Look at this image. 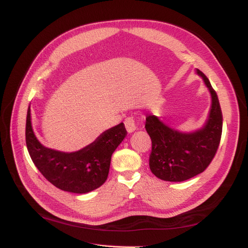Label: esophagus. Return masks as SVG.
Segmentation results:
<instances>
[{
    "mask_svg": "<svg viewBox=\"0 0 248 248\" xmlns=\"http://www.w3.org/2000/svg\"><path fill=\"white\" fill-rule=\"evenodd\" d=\"M125 128L128 133H132L134 130L137 129V126H136V122H134V120L132 117H128L125 119Z\"/></svg>",
    "mask_w": 248,
    "mask_h": 248,
    "instance_id": "obj_1",
    "label": "esophagus"
}]
</instances>
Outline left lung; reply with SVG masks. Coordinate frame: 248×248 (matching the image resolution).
Returning a JSON list of instances; mask_svg holds the SVG:
<instances>
[{
	"instance_id": "8db88e82",
	"label": "left lung",
	"mask_w": 248,
	"mask_h": 248,
	"mask_svg": "<svg viewBox=\"0 0 248 248\" xmlns=\"http://www.w3.org/2000/svg\"><path fill=\"white\" fill-rule=\"evenodd\" d=\"M196 73L211 96L206 122L193 131H180L154 115L146 118V130L152 140L149 166L163 181L182 182L204 171L212 161L219 146L222 132V114L218 98L206 76Z\"/></svg>"
}]
</instances>
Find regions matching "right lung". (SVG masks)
Here are the masks:
<instances>
[{
	"label": "right lung",
	"instance_id": "1",
	"mask_svg": "<svg viewBox=\"0 0 248 248\" xmlns=\"http://www.w3.org/2000/svg\"><path fill=\"white\" fill-rule=\"evenodd\" d=\"M123 123L103 131L93 142L78 151L63 152L43 146L36 138L31 108L26 124V142L30 156L41 174L58 188L73 193L97 189L108 179L111 155L126 136Z\"/></svg>",
	"mask_w": 248,
	"mask_h": 248
}]
</instances>
